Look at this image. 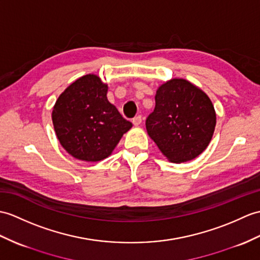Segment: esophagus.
Listing matches in <instances>:
<instances>
[{"mask_svg":"<svg viewBox=\"0 0 260 260\" xmlns=\"http://www.w3.org/2000/svg\"><path fill=\"white\" fill-rule=\"evenodd\" d=\"M133 124H134L135 126H138V125H141V123H142V116L141 115H138V116H135L134 118H133Z\"/></svg>","mask_w":260,"mask_h":260,"instance_id":"esophagus-1","label":"esophagus"}]
</instances>
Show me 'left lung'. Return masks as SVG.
<instances>
[{"label": "left lung", "mask_w": 260, "mask_h": 260, "mask_svg": "<svg viewBox=\"0 0 260 260\" xmlns=\"http://www.w3.org/2000/svg\"><path fill=\"white\" fill-rule=\"evenodd\" d=\"M216 113L201 88L183 78L160 85L146 129L162 155L172 162H185L201 155L212 140Z\"/></svg>", "instance_id": "8db88e82"}]
</instances>
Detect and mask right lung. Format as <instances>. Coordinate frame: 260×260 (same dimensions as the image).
<instances>
[{
	"instance_id": "add662e5",
	"label": "right lung",
	"mask_w": 260,
	"mask_h": 260,
	"mask_svg": "<svg viewBox=\"0 0 260 260\" xmlns=\"http://www.w3.org/2000/svg\"><path fill=\"white\" fill-rule=\"evenodd\" d=\"M98 75L78 78L58 96L52 112L56 136L73 157L100 161L108 157L132 123L107 100Z\"/></svg>"
}]
</instances>
